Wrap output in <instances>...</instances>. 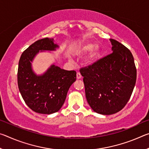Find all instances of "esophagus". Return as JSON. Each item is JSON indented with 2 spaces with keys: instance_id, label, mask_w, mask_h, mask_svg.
<instances>
[{
  "instance_id": "1",
  "label": "esophagus",
  "mask_w": 149,
  "mask_h": 149,
  "mask_svg": "<svg viewBox=\"0 0 149 149\" xmlns=\"http://www.w3.org/2000/svg\"><path fill=\"white\" fill-rule=\"evenodd\" d=\"M81 77V75L79 72H77V79H80Z\"/></svg>"
}]
</instances>
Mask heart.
<instances>
[{"label": "heart", "mask_w": 149, "mask_h": 149, "mask_svg": "<svg viewBox=\"0 0 149 149\" xmlns=\"http://www.w3.org/2000/svg\"><path fill=\"white\" fill-rule=\"evenodd\" d=\"M95 47V45L92 43V42H85L77 47V53L79 54H87L88 52L92 51L87 58V64L89 65L94 64L100 57V51L99 48L96 47L94 49Z\"/></svg>", "instance_id": "b5f03b06"}]
</instances>
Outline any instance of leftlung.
<instances>
[{"label":"left lung","instance_id":"obj_1","mask_svg":"<svg viewBox=\"0 0 149 149\" xmlns=\"http://www.w3.org/2000/svg\"><path fill=\"white\" fill-rule=\"evenodd\" d=\"M110 41L112 53L80 70L87 102L95 112L103 115L115 114L123 108L137 79L132 52L116 40Z\"/></svg>","mask_w":149,"mask_h":149}]
</instances>
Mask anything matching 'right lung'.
<instances>
[{"label":"right lung","instance_id":"add662e5","mask_svg":"<svg viewBox=\"0 0 149 149\" xmlns=\"http://www.w3.org/2000/svg\"><path fill=\"white\" fill-rule=\"evenodd\" d=\"M53 39L35 41L25 50L20 57L17 70V85L26 104L37 113L53 114L58 111L66 98L70 87L76 80V72L50 65L42 75H37L31 62L39 50H55L58 46Z\"/></svg>","mask_w":149,"mask_h":149}]
</instances>
